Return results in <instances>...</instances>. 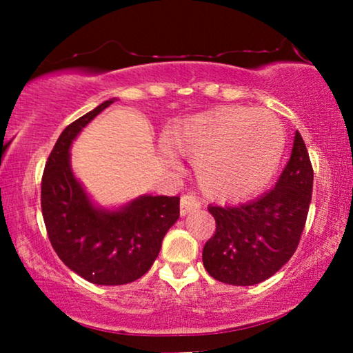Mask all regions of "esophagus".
Listing matches in <instances>:
<instances>
[{"mask_svg":"<svg viewBox=\"0 0 353 353\" xmlns=\"http://www.w3.org/2000/svg\"><path fill=\"white\" fill-rule=\"evenodd\" d=\"M199 207H201L199 201H197L194 196L185 194L180 201V214H181V216H185L188 214H191V212H196Z\"/></svg>","mask_w":353,"mask_h":353,"instance_id":"1","label":"esophagus"}]
</instances>
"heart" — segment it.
I'll use <instances>...</instances> for the list:
<instances>
[{"mask_svg":"<svg viewBox=\"0 0 353 353\" xmlns=\"http://www.w3.org/2000/svg\"><path fill=\"white\" fill-rule=\"evenodd\" d=\"M167 144L196 161L201 190L216 201H239L262 191L281 165L286 137L265 109L216 108L180 120Z\"/></svg>","mask_w":353,"mask_h":353,"instance_id":"b5f03b06","label":"heart"}]
</instances>
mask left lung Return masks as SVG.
Here are the masks:
<instances>
[{
	"instance_id": "left-lung-1",
	"label": "left lung",
	"mask_w": 353,
	"mask_h": 353,
	"mask_svg": "<svg viewBox=\"0 0 353 353\" xmlns=\"http://www.w3.org/2000/svg\"><path fill=\"white\" fill-rule=\"evenodd\" d=\"M313 168L296 132L288 165L273 190L241 205H209L215 233L202 262L216 281L252 286L273 276L296 252L312 202Z\"/></svg>"
}]
</instances>
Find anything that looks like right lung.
Segmentation results:
<instances>
[{"label": "right lung", "instance_id": "add662e5", "mask_svg": "<svg viewBox=\"0 0 353 353\" xmlns=\"http://www.w3.org/2000/svg\"><path fill=\"white\" fill-rule=\"evenodd\" d=\"M114 101H104L61 133L41 178V212L52 249L72 272L101 286L146 274L163 236L180 219L178 196L144 194L119 209L96 205L72 172V143Z\"/></svg>", "mask_w": 353, "mask_h": 353}]
</instances>
